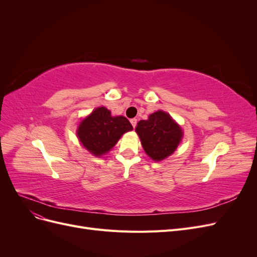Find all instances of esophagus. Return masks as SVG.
<instances>
[{
	"mask_svg": "<svg viewBox=\"0 0 257 257\" xmlns=\"http://www.w3.org/2000/svg\"><path fill=\"white\" fill-rule=\"evenodd\" d=\"M131 124H132V126H133L134 128L136 127V124H137V119H131Z\"/></svg>",
	"mask_w": 257,
	"mask_h": 257,
	"instance_id": "obj_1",
	"label": "esophagus"
}]
</instances>
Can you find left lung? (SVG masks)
Here are the masks:
<instances>
[{"mask_svg":"<svg viewBox=\"0 0 257 257\" xmlns=\"http://www.w3.org/2000/svg\"><path fill=\"white\" fill-rule=\"evenodd\" d=\"M136 132L145 152L154 161L173 154L182 138L181 127L162 110L150 114L148 120L139 121Z\"/></svg>","mask_w":257,"mask_h":257,"instance_id":"obj_1","label":"left lung"}]
</instances>
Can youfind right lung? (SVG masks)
Instances as JSON below:
<instances>
[{
    "instance_id": "1",
    "label": "right lung",
    "mask_w": 257,
    "mask_h": 257,
    "mask_svg": "<svg viewBox=\"0 0 257 257\" xmlns=\"http://www.w3.org/2000/svg\"><path fill=\"white\" fill-rule=\"evenodd\" d=\"M133 126L125 116H111L105 107H98L79 124L77 135L85 149L99 157L109 151L119 138Z\"/></svg>"
}]
</instances>
